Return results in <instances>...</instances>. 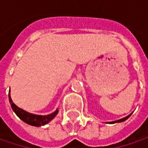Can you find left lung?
Wrapping results in <instances>:
<instances>
[{
  "label": "left lung",
  "instance_id": "left-lung-1",
  "mask_svg": "<svg viewBox=\"0 0 148 148\" xmlns=\"http://www.w3.org/2000/svg\"><path fill=\"white\" fill-rule=\"evenodd\" d=\"M131 116V114L128 115L127 117H125V118H123L121 119H119V120H116V121H113V122H109V123H121V122H123V121H125L126 119H128L129 117Z\"/></svg>",
  "mask_w": 148,
  "mask_h": 148
}]
</instances>
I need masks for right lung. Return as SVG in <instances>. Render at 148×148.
<instances>
[{
    "instance_id": "obj_1",
    "label": "right lung",
    "mask_w": 148,
    "mask_h": 148,
    "mask_svg": "<svg viewBox=\"0 0 148 148\" xmlns=\"http://www.w3.org/2000/svg\"><path fill=\"white\" fill-rule=\"evenodd\" d=\"M9 100H10V106H11L13 111L16 114V115L19 117L22 121H24L25 123L29 124V125H32V126L39 127L42 125H45L48 123L50 122L58 113V110H57L56 111H54L53 113L48 114V115H37V114H33L29 112H26L14 105L11 99L10 92H9Z\"/></svg>"
}]
</instances>
